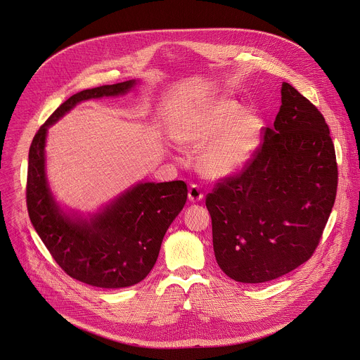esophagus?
Here are the masks:
<instances>
[{"label": "esophagus", "mask_w": 360, "mask_h": 360, "mask_svg": "<svg viewBox=\"0 0 360 360\" xmlns=\"http://www.w3.org/2000/svg\"><path fill=\"white\" fill-rule=\"evenodd\" d=\"M188 198H189V200H191L192 202H196V201H200V200L204 198V193L201 192V189H200L198 185H192V186L189 188Z\"/></svg>", "instance_id": "esophagus-1"}]
</instances>
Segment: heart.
Segmentation results:
<instances>
[{
	"mask_svg": "<svg viewBox=\"0 0 360 360\" xmlns=\"http://www.w3.org/2000/svg\"><path fill=\"white\" fill-rule=\"evenodd\" d=\"M259 136V119L251 113H241L238 103L226 99L201 108L182 131L186 148L205 149L200 156V169L212 178L241 169L254 156Z\"/></svg>",
	"mask_w": 360,
	"mask_h": 360,
	"instance_id": "heart-1",
	"label": "heart"
}]
</instances>
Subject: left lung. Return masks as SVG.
Wrapping results in <instances>:
<instances>
[{
  "label": "left lung",
  "mask_w": 360,
  "mask_h": 360,
  "mask_svg": "<svg viewBox=\"0 0 360 360\" xmlns=\"http://www.w3.org/2000/svg\"><path fill=\"white\" fill-rule=\"evenodd\" d=\"M337 185L327 122L283 82L274 128H262L251 160L205 196L219 268L240 283H265L307 262L319 245Z\"/></svg>",
  "instance_id": "1"
}]
</instances>
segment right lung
Wrapping results in <instances>:
<instances>
[{"instance_id": "1", "label": "right lung", "mask_w": 360, "mask_h": 360, "mask_svg": "<svg viewBox=\"0 0 360 360\" xmlns=\"http://www.w3.org/2000/svg\"><path fill=\"white\" fill-rule=\"evenodd\" d=\"M134 84L75 94L41 125L29 150L26 202L36 232L65 274L102 288L134 285L149 275L168 226L186 202V184H138L89 221H75L60 211L46 185L45 136L46 128L81 101L124 94Z\"/></svg>"}]
</instances>
